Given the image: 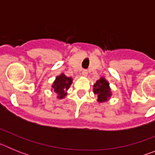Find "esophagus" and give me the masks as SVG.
<instances>
[{
    "label": "esophagus",
    "mask_w": 155,
    "mask_h": 155,
    "mask_svg": "<svg viewBox=\"0 0 155 155\" xmlns=\"http://www.w3.org/2000/svg\"><path fill=\"white\" fill-rule=\"evenodd\" d=\"M81 75L83 77H87V71H86V70H83V71H82V72H81Z\"/></svg>",
    "instance_id": "1"
}]
</instances>
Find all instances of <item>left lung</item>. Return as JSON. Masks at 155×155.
Here are the masks:
<instances>
[{"mask_svg": "<svg viewBox=\"0 0 155 155\" xmlns=\"http://www.w3.org/2000/svg\"><path fill=\"white\" fill-rule=\"evenodd\" d=\"M93 92L97 95V101L99 103L108 102L112 96V90L109 83L104 77H101L93 85Z\"/></svg>", "mask_w": 155, "mask_h": 155, "instance_id": "8db88e82", "label": "left lung"}]
</instances>
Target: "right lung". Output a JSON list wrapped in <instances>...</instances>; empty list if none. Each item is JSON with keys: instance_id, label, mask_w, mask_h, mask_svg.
<instances>
[{"instance_id": "1", "label": "right lung", "mask_w": 155, "mask_h": 155, "mask_svg": "<svg viewBox=\"0 0 155 155\" xmlns=\"http://www.w3.org/2000/svg\"><path fill=\"white\" fill-rule=\"evenodd\" d=\"M73 83V78L71 77H67L64 73L56 77L55 80L52 84V91H54L57 94L58 99L64 98L68 94V90Z\"/></svg>"}]
</instances>
